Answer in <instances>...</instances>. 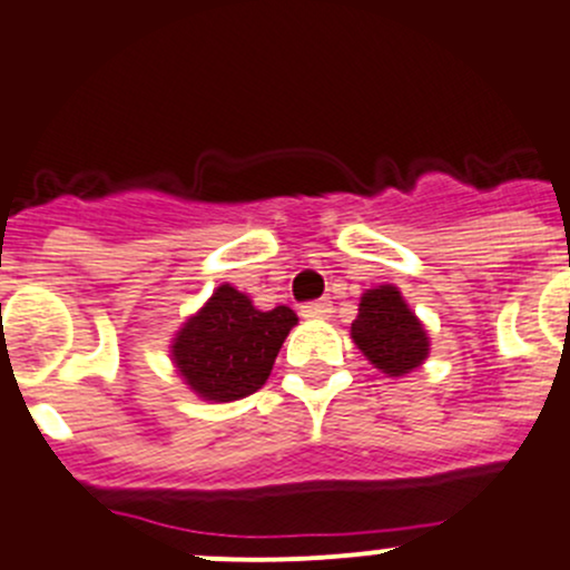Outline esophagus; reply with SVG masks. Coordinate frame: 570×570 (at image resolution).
Listing matches in <instances>:
<instances>
[{
    "label": "esophagus",
    "instance_id": "obj_1",
    "mask_svg": "<svg viewBox=\"0 0 570 570\" xmlns=\"http://www.w3.org/2000/svg\"><path fill=\"white\" fill-rule=\"evenodd\" d=\"M330 313H332V302H326V298H318V302L302 304V315H304V318H330Z\"/></svg>",
    "mask_w": 570,
    "mask_h": 570
}]
</instances>
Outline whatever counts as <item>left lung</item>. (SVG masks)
<instances>
[{"instance_id": "1", "label": "left lung", "mask_w": 570, "mask_h": 570, "mask_svg": "<svg viewBox=\"0 0 570 570\" xmlns=\"http://www.w3.org/2000/svg\"><path fill=\"white\" fill-rule=\"evenodd\" d=\"M352 341L387 376H404L419 368L430 354L424 324L407 307L399 287H371L360 298V313L352 324Z\"/></svg>"}]
</instances>
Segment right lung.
<instances>
[{
  "label": "right lung",
  "mask_w": 570,
  "mask_h": 570,
  "mask_svg": "<svg viewBox=\"0 0 570 570\" xmlns=\"http://www.w3.org/2000/svg\"><path fill=\"white\" fill-rule=\"evenodd\" d=\"M296 313L285 304L257 309L233 285L213 291L171 341V360L185 385L205 402H238L266 385Z\"/></svg>",
  "instance_id": "obj_1"
}]
</instances>
